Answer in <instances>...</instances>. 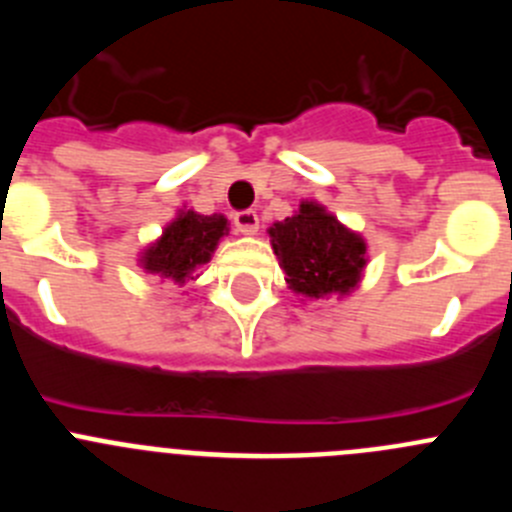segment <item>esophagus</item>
I'll list each match as a JSON object with an SVG mask.
<instances>
[{
	"label": "esophagus",
	"mask_w": 512,
	"mask_h": 512,
	"mask_svg": "<svg viewBox=\"0 0 512 512\" xmlns=\"http://www.w3.org/2000/svg\"><path fill=\"white\" fill-rule=\"evenodd\" d=\"M233 225L243 236H256V231H259V215H256V210H241V213L233 215Z\"/></svg>",
	"instance_id": "obj_1"
}]
</instances>
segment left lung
<instances>
[{
    "mask_svg": "<svg viewBox=\"0 0 512 512\" xmlns=\"http://www.w3.org/2000/svg\"><path fill=\"white\" fill-rule=\"evenodd\" d=\"M269 238L289 289L309 299L345 297L358 287L368 264L363 236L312 200H304L292 218L271 225Z\"/></svg>",
    "mask_w": 512,
    "mask_h": 512,
    "instance_id": "1",
    "label": "left lung"
}]
</instances>
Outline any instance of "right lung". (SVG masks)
<instances>
[{"instance_id": "1", "label": "right lung", "mask_w": 512, "mask_h": 512, "mask_svg": "<svg viewBox=\"0 0 512 512\" xmlns=\"http://www.w3.org/2000/svg\"><path fill=\"white\" fill-rule=\"evenodd\" d=\"M225 233H228V220L223 215L180 210L177 218L164 228L162 236L144 248L139 264L149 274L185 284L187 279H192V271L208 264Z\"/></svg>"}]
</instances>
